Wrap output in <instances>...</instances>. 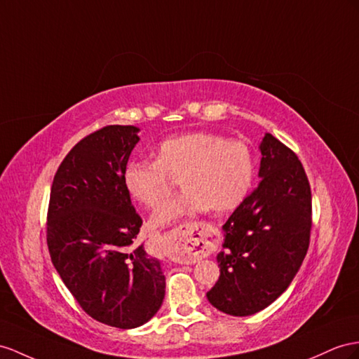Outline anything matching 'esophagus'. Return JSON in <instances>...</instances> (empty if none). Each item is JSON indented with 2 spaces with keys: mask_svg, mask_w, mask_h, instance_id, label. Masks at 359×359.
Listing matches in <instances>:
<instances>
[{
  "mask_svg": "<svg viewBox=\"0 0 359 359\" xmlns=\"http://www.w3.org/2000/svg\"><path fill=\"white\" fill-rule=\"evenodd\" d=\"M171 258L179 262H194L205 258L217 247V231L212 224L185 223L165 235Z\"/></svg>",
  "mask_w": 359,
  "mask_h": 359,
  "instance_id": "34e87169",
  "label": "esophagus"
}]
</instances>
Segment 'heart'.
Instances as JSON below:
<instances>
[{
  "mask_svg": "<svg viewBox=\"0 0 359 359\" xmlns=\"http://www.w3.org/2000/svg\"><path fill=\"white\" fill-rule=\"evenodd\" d=\"M256 174L250 147L209 132H188L163 140L154 161H132L123 171V185L135 200L156 209L168 198L172 177L185 189L156 212L153 223L205 212H233L249 197Z\"/></svg>",
  "mask_w": 359,
  "mask_h": 359,
  "instance_id": "b5f03b06",
  "label": "heart"
}]
</instances>
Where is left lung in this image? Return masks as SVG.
<instances>
[{"label": "left lung", "mask_w": 359, "mask_h": 359, "mask_svg": "<svg viewBox=\"0 0 359 359\" xmlns=\"http://www.w3.org/2000/svg\"><path fill=\"white\" fill-rule=\"evenodd\" d=\"M259 185L223 226L219 279L206 297L229 316L262 311L290 287L312 227L311 187L297 154L271 133L259 145Z\"/></svg>", "instance_id": "left-lung-1"}]
</instances>
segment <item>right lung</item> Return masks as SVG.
<instances>
[{
	"instance_id": "obj_1",
	"label": "right lung",
	"mask_w": 359,
	"mask_h": 359,
	"mask_svg": "<svg viewBox=\"0 0 359 359\" xmlns=\"http://www.w3.org/2000/svg\"><path fill=\"white\" fill-rule=\"evenodd\" d=\"M140 128L106 126L72 147L54 176L47 244L54 269L94 320L119 329L147 323L165 297L159 259L135 245L142 226L123 171Z\"/></svg>"
}]
</instances>
